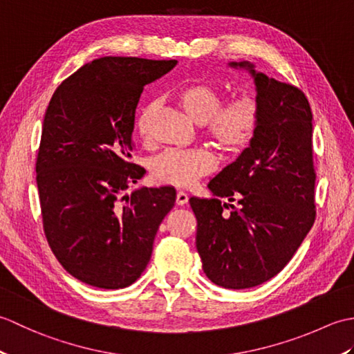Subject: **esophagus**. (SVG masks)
Wrapping results in <instances>:
<instances>
[{
    "mask_svg": "<svg viewBox=\"0 0 354 354\" xmlns=\"http://www.w3.org/2000/svg\"><path fill=\"white\" fill-rule=\"evenodd\" d=\"M187 202H189V194L184 193V192H178V194H176V204L178 205H185Z\"/></svg>",
    "mask_w": 354,
    "mask_h": 354,
    "instance_id": "esophagus-1",
    "label": "esophagus"
}]
</instances>
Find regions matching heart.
Segmentation results:
<instances>
[{
    "instance_id": "b5f03b06",
    "label": "heart",
    "mask_w": 354,
    "mask_h": 354,
    "mask_svg": "<svg viewBox=\"0 0 354 354\" xmlns=\"http://www.w3.org/2000/svg\"><path fill=\"white\" fill-rule=\"evenodd\" d=\"M176 100L189 117L204 124L216 145L228 152H239L252 141L259 129L261 106L254 95L243 94L223 102L219 88L209 82H196L178 89ZM155 104H147L137 118L140 137H149V120ZM214 156L207 150L167 149L150 161L155 181L173 187H190L214 169Z\"/></svg>"
}]
</instances>
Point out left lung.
Instances as JSON below:
<instances>
[{
	"label": "left lung",
	"instance_id": "8db88e82",
	"mask_svg": "<svg viewBox=\"0 0 354 354\" xmlns=\"http://www.w3.org/2000/svg\"><path fill=\"white\" fill-rule=\"evenodd\" d=\"M230 66L254 77L260 124L250 147L209 181L213 198H190V205L205 275L222 288L248 289L280 272L315 222L312 111L297 86L251 62Z\"/></svg>",
	"mask_w": 354,
	"mask_h": 354
}]
</instances>
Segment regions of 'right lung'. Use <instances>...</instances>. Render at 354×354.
<instances>
[{"mask_svg":"<svg viewBox=\"0 0 354 354\" xmlns=\"http://www.w3.org/2000/svg\"><path fill=\"white\" fill-rule=\"evenodd\" d=\"M176 64L95 59L57 86L45 111L36 160L44 232L66 272L94 288L137 281L175 205L173 187L123 192L145 175L129 161L140 95Z\"/></svg>","mask_w":354,"mask_h":354,"instance_id":"1","label":"right lung"}]
</instances>
